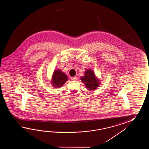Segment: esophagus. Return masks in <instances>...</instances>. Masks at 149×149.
I'll list each match as a JSON object with an SVG mask.
<instances>
[{"label": "esophagus", "mask_w": 149, "mask_h": 149, "mask_svg": "<svg viewBox=\"0 0 149 149\" xmlns=\"http://www.w3.org/2000/svg\"><path fill=\"white\" fill-rule=\"evenodd\" d=\"M77 77H71V80H72L73 81H76L77 80Z\"/></svg>", "instance_id": "esophagus-1"}]
</instances>
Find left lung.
<instances>
[{"instance_id": "8db88e82", "label": "left lung", "mask_w": 149, "mask_h": 149, "mask_svg": "<svg viewBox=\"0 0 149 149\" xmlns=\"http://www.w3.org/2000/svg\"><path fill=\"white\" fill-rule=\"evenodd\" d=\"M81 80L85 83L86 88L90 91H93L97 88L100 85L98 79L96 77L94 71L91 69L86 70L85 76L81 77Z\"/></svg>"}]
</instances>
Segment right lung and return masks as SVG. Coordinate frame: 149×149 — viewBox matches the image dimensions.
I'll return each instance as SVG.
<instances>
[{"label":"right lung","instance_id":"add662e5","mask_svg":"<svg viewBox=\"0 0 149 149\" xmlns=\"http://www.w3.org/2000/svg\"><path fill=\"white\" fill-rule=\"evenodd\" d=\"M68 77L65 73L60 70L54 71L52 76V84L55 88H59L63 85L68 80Z\"/></svg>","mask_w":149,"mask_h":149}]
</instances>
